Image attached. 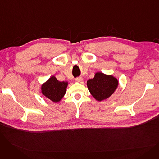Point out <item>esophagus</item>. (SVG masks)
I'll return each instance as SVG.
<instances>
[{
    "mask_svg": "<svg viewBox=\"0 0 159 159\" xmlns=\"http://www.w3.org/2000/svg\"><path fill=\"white\" fill-rule=\"evenodd\" d=\"M82 77H77V78H76L75 79V81L76 82H82Z\"/></svg>",
    "mask_w": 159,
    "mask_h": 159,
    "instance_id": "1",
    "label": "esophagus"
}]
</instances>
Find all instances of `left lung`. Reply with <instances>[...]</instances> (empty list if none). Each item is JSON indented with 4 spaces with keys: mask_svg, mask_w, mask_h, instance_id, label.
<instances>
[{
    "mask_svg": "<svg viewBox=\"0 0 159 159\" xmlns=\"http://www.w3.org/2000/svg\"><path fill=\"white\" fill-rule=\"evenodd\" d=\"M119 86L117 79L112 75L97 72L93 79L87 81V87L96 101L101 102L111 96Z\"/></svg>",
    "mask_w": 159,
    "mask_h": 159,
    "instance_id": "left-lung-1",
    "label": "left lung"
}]
</instances>
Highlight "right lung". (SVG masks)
Listing matches in <instances>:
<instances>
[{
    "label": "right lung",
    "instance_id": "right-lung-1",
    "mask_svg": "<svg viewBox=\"0 0 159 159\" xmlns=\"http://www.w3.org/2000/svg\"><path fill=\"white\" fill-rule=\"evenodd\" d=\"M68 85V82H60L53 75L41 85V93L55 103L59 102L66 92Z\"/></svg>",
    "mask_w": 159,
    "mask_h": 159
}]
</instances>
